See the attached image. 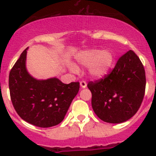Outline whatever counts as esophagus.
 <instances>
[{"label":"esophagus","instance_id":"1","mask_svg":"<svg viewBox=\"0 0 156 156\" xmlns=\"http://www.w3.org/2000/svg\"><path fill=\"white\" fill-rule=\"evenodd\" d=\"M80 87L82 88H85L87 87V83L85 80L80 81Z\"/></svg>","mask_w":156,"mask_h":156}]
</instances>
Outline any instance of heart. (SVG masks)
Segmentation results:
<instances>
[{
  "label": "heart",
  "mask_w": 156,
  "mask_h": 156,
  "mask_svg": "<svg viewBox=\"0 0 156 156\" xmlns=\"http://www.w3.org/2000/svg\"><path fill=\"white\" fill-rule=\"evenodd\" d=\"M77 61L83 66H90L89 73L95 77H101L105 75L113 63V56L108 51L98 49L86 51L77 56ZM74 73L78 72V68L75 66L70 67Z\"/></svg>",
  "instance_id": "obj_1"
}]
</instances>
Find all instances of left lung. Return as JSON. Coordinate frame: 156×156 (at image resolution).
<instances>
[{"label":"left lung","instance_id":"1","mask_svg":"<svg viewBox=\"0 0 156 156\" xmlns=\"http://www.w3.org/2000/svg\"><path fill=\"white\" fill-rule=\"evenodd\" d=\"M145 86L144 66L131 50L121 56L104 77L87 83L94 113L110 123L123 122L135 115L142 103Z\"/></svg>","mask_w":156,"mask_h":156}]
</instances>
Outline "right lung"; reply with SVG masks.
Returning a JSON list of instances; mask_svg holds the SVG:
<instances>
[{
  "label": "right lung",
  "instance_id": "right-lung-1",
  "mask_svg": "<svg viewBox=\"0 0 156 156\" xmlns=\"http://www.w3.org/2000/svg\"><path fill=\"white\" fill-rule=\"evenodd\" d=\"M27 49L9 73V90L14 108L23 120L39 127H51L64 119L76 95L79 82L63 83L57 78L38 80L26 68Z\"/></svg>",
  "mask_w": 156,
  "mask_h": 156
}]
</instances>
